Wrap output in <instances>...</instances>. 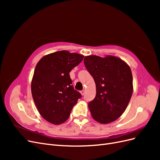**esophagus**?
I'll return each mask as SVG.
<instances>
[{
    "label": "esophagus",
    "mask_w": 160,
    "mask_h": 160,
    "mask_svg": "<svg viewBox=\"0 0 160 160\" xmlns=\"http://www.w3.org/2000/svg\"><path fill=\"white\" fill-rule=\"evenodd\" d=\"M81 93L82 95H84L85 93V90H82V91H81Z\"/></svg>",
    "instance_id": "esophagus-1"
}]
</instances>
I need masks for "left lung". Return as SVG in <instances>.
<instances>
[{
  "label": "left lung",
  "mask_w": 160,
  "mask_h": 160,
  "mask_svg": "<svg viewBox=\"0 0 160 160\" xmlns=\"http://www.w3.org/2000/svg\"><path fill=\"white\" fill-rule=\"evenodd\" d=\"M84 64L96 84V96L89 103L92 117L101 123L114 122L123 114L132 98V71L123 61L113 56H88Z\"/></svg>",
  "instance_id": "left-lung-1"
}]
</instances>
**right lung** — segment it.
Wrapping results in <instances>:
<instances>
[{
	"instance_id": "1",
	"label": "right lung",
	"mask_w": 160,
	"mask_h": 160,
	"mask_svg": "<svg viewBox=\"0 0 160 160\" xmlns=\"http://www.w3.org/2000/svg\"><path fill=\"white\" fill-rule=\"evenodd\" d=\"M84 56L61 51L43 57L37 63L31 83L32 98L42 117L59 125L69 118L81 94L74 89L69 72Z\"/></svg>"
}]
</instances>
